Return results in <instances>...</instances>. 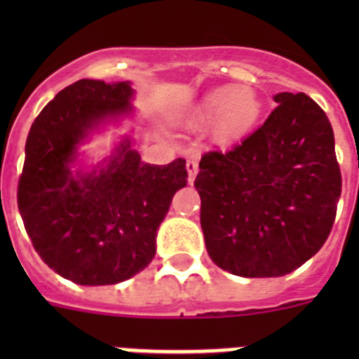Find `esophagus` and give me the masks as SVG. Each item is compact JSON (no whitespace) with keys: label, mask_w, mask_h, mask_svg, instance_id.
<instances>
[{"label":"esophagus","mask_w":359,"mask_h":359,"mask_svg":"<svg viewBox=\"0 0 359 359\" xmlns=\"http://www.w3.org/2000/svg\"><path fill=\"white\" fill-rule=\"evenodd\" d=\"M198 161L194 160V158H190L189 161H187V172H189V183L192 185L196 180V174H198Z\"/></svg>","instance_id":"1"}]
</instances>
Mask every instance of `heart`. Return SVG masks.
<instances>
[{"label": "heart", "instance_id": "obj_1", "mask_svg": "<svg viewBox=\"0 0 359 359\" xmlns=\"http://www.w3.org/2000/svg\"><path fill=\"white\" fill-rule=\"evenodd\" d=\"M262 115V102L248 86H219L207 91L183 113V122L192 129L212 123L217 142H236L248 135Z\"/></svg>", "mask_w": 359, "mask_h": 359}]
</instances>
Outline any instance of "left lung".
Here are the masks:
<instances>
[{
    "label": "left lung",
    "instance_id": "8db88e82",
    "mask_svg": "<svg viewBox=\"0 0 359 359\" xmlns=\"http://www.w3.org/2000/svg\"><path fill=\"white\" fill-rule=\"evenodd\" d=\"M261 128L199 161L201 228L208 255L237 277H282L331 233L341 194L334 135L304 93H277Z\"/></svg>",
    "mask_w": 359,
    "mask_h": 359
}]
</instances>
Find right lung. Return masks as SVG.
<instances>
[{"instance_id":"add662e5","label":"right lung","mask_w":359,"mask_h":359,"mask_svg":"<svg viewBox=\"0 0 359 359\" xmlns=\"http://www.w3.org/2000/svg\"><path fill=\"white\" fill-rule=\"evenodd\" d=\"M129 81L82 79L32 123L18 207L28 237L55 273L81 286H109L149 266L174 194L187 187L185 160L151 165L133 129L97 163L81 147L93 135L136 118Z\"/></svg>"}]
</instances>
